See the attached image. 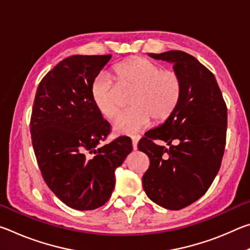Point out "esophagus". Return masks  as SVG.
Segmentation results:
<instances>
[{
    "instance_id": "esophagus-1",
    "label": "esophagus",
    "mask_w": 250,
    "mask_h": 250,
    "mask_svg": "<svg viewBox=\"0 0 250 250\" xmlns=\"http://www.w3.org/2000/svg\"><path fill=\"white\" fill-rule=\"evenodd\" d=\"M140 135H132L131 139H132V146H133V150H137L138 147V142L140 140Z\"/></svg>"
}]
</instances>
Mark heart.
Here are the masks:
<instances>
[{
    "mask_svg": "<svg viewBox=\"0 0 250 250\" xmlns=\"http://www.w3.org/2000/svg\"><path fill=\"white\" fill-rule=\"evenodd\" d=\"M121 89L133 90L128 111L117 118L113 128L119 133L133 134L154 122H163L174 112L180 103L182 82L173 69L143 57H131L113 68ZM91 98L101 115L112 119L120 109L117 84L108 76H99L91 86Z\"/></svg>",
    "mask_w": 250,
    "mask_h": 250,
    "instance_id": "b5f03b06",
    "label": "heart"
}]
</instances>
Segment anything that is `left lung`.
<instances>
[{"instance_id":"left-lung-1","label":"left lung","mask_w":250,"mask_h":250,"mask_svg":"<svg viewBox=\"0 0 250 250\" xmlns=\"http://www.w3.org/2000/svg\"><path fill=\"white\" fill-rule=\"evenodd\" d=\"M149 56L172 62L182 94L170 118L139 141L138 149L150 159L142 184L151 201L177 210L204 195L217 175L225 150L227 107L215 76L195 57L182 50Z\"/></svg>"}]
</instances>
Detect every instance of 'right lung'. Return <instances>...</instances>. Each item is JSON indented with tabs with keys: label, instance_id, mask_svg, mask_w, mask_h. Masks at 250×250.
<instances>
[{
	"label": "right lung",
	"instance_id": "add662e5",
	"mask_svg": "<svg viewBox=\"0 0 250 250\" xmlns=\"http://www.w3.org/2000/svg\"><path fill=\"white\" fill-rule=\"evenodd\" d=\"M111 55H74L45 75L31 117L32 145L43 179L74 209L103 206L115 188V171L132 142L119 137L103 145L110 125L96 108L91 86Z\"/></svg>",
	"mask_w": 250,
	"mask_h": 250
}]
</instances>
